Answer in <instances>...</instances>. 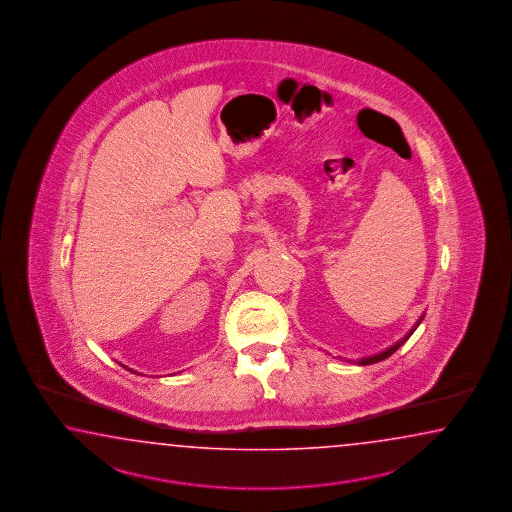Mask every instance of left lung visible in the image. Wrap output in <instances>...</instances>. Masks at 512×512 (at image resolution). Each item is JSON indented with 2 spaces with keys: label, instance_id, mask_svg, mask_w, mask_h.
Here are the masks:
<instances>
[{
  "label": "left lung",
  "instance_id": "left-lung-1",
  "mask_svg": "<svg viewBox=\"0 0 512 512\" xmlns=\"http://www.w3.org/2000/svg\"><path fill=\"white\" fill-rule=\"evenodd\" d=\"M423 318H425V315L421 316L419 320H417V324H415L408 333H406V337L401 338L399 342H395L393 346H390L388 349H384V351H381V353H377V355H371V357H364V359L357 360V364L359 366H368V364H375V362H381V360L388 359L390 355H393L397 349L401 348L403 346L404 342L408 340V338L412 337V333H414L415 329H417V326L423 322ZM351 362V360H349Z\"/></svg>",
  "mask_w": 512,
  "mask_h": 512
}]
</instances>
